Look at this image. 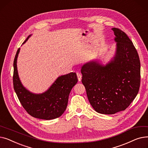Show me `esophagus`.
I'll return each instance as SVG.
<instances>
[{"mask_svg": "<svg viewBox=\"0 0 148 148\" xmlns=\"http://www.w3.org/2000/svg\"><path fill=\"white\" fill-rule=\"evenodd\" d=\"M77 78H78L79 81H81V80H82V74H80L79 73H77Z\"/></svg>", "mask_w": 148, "mask_h": 148, "instance_id": "34e87169", "label": "esophagus"}]
</instances>
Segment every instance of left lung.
Listing matches in <instances>:
<instances>
[{
  "label": "left lung",
  "instance_id": "1",
  "mask_svg": "<svg viewBox=\"0 0 148 148\" xmlns=\"http://www.w3.org/2000/svg\"><path fill=\"white\" fill-rule=\"evenodd\" d=\"M115 35L116 51L106 66L97 62L84 64L82 83L89 101L98 113L112 114L125 110L137 96L140 85V62L135 47L127 35L118 28Z\"/></svg>",
  "mask_w": 148,
  "mask_h": 148
}]
</instances>
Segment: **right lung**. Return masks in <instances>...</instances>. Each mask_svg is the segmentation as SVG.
I'll return each instance as SVG.
<instances>
[{"instance_id": "right-lung-1", "label": "right lung", "mask_w": 148, "mask_h": 148, "mask_svg": "<svg viewBox=\"0 0 148 148\" xmlns=\"http://www.w3.org/2000/svg\"><path fill=\"white\" fill-rule=\"evenodd\" d=\"M19 51L20 48L14 60L13 84L23 107L30 116L36 118L50 120L60 117L66 108L70 92L78 81L76 74L71 73L61 75L43 94H32L23 86L19 79L17 68Z\"/></svg>"}]
</instances>
